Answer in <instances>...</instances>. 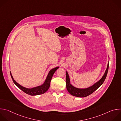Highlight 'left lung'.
<instances>
[{
    "mask_svg": "<svg viewBox=\"0 0 121 121\" xmlns=\"http://www.w3.org/2000/svg\"><path fill=\"white\" fill-rule=\"evenodd\" d=\"M109 64V62L108 64L107 67L105 72V73L104 75L102 76V78L99 81L95 83L93 86L86 89H78L73 86L70 83V79L68 73L66 72V86L67 90L68 91V92L73 96L81 98L87 97L92 94L96 90H97L103 84V83L104 82L108 71Z\"/></svg>",
    "mask_w": 121,
    "mask_h": 121,
    "instance_id": "1",
    "label": "left lung"
}]
</instances>
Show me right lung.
I'll list each match as a JSON object with an SVG mask.
<instances>
[{
  "label": "right lung",
  "instance_id": "1",
  "mask_svg": "<svg viewBox=\"0 0 121 121\" xmlns=\"http://www.w3.org/2000/svg\"><path fill=\"white\" fill-rule=\"evenodd\" d=\"M59 67V66L55 67V68L52 69H51L49 71V72L47 75V77L45 80V82H44V83L43 85L38 86V87H36L35 88H31V89H28V88L22 87V86H21V85L18 84L13 79V78L10 72V75H11V78L12 79V80H13L14 83L20 89H21L22 91L23 92H24L25 93H26L27 94H29L30 95H31V96H35V95H38L43 94L48 91V90L49 89V88L50 87L51 79H52V77H53L54 74L55 73V72L56 71V70Z\"/></svg>",
  "mask_w": 121,
  "mask_h": 121
}]
</instances>
